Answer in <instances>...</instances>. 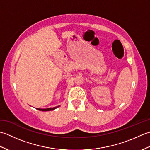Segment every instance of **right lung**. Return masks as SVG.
<instances>
[{
  "instance_id": "1",
  "label": "right lung",
  "mask_w": 150,
  "mask_h": 150,
  "mask_svg": "<svg viewBox=\"0 0 150 150\" xmlns=\"http://www.w3.org/2000/svg\"><path fill=\"white\" fill-rule=\"evenodd\" d=\"M59 106H57V107H54V108H46V109H40V108H37L38 110H40V111H52L56 109L57 108H58Z\"/></svg>"
}]
</instances>
